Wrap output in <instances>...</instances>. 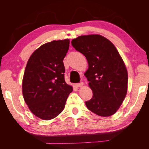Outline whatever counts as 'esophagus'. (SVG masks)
Returning <instances> with one entry per match:
<instances>
[{
  "instance_id": "esophagus-1",
  "label": "esophagus",
  "mask_w": 149,
  "mask_h": 149,
  "mask_svg": "<svg viewBox=\"0 0 149 149\" xmlns=\"http://www.w3.org/2000/svg\"><path fill=\"white\" fill-rule=\"evenodd\" d=\"M83 86V83H77L76 84V86L78 87V88H79V87H81Z\"/></svg>"
}]
</instances>
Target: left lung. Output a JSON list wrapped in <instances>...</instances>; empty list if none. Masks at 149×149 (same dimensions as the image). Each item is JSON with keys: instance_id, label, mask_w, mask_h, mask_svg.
I'll return each instance as SVG.
<instances>
[{"instance_id": "8db88e82", "label": "left lung", "mask_w": 149, "mask_h": 149, "mask_svg": "<svg viewBox=\"0 0 149 149\" xmlns=\"http://www.w3.org/2000/svg\"><path fill=\"white\" fill-rule=\"evenodd\" d=\"M71 45L88 63L84 75L93 94L85 102L88 109L102 117L114 114L124 100L128 83L127 68L118 49L98 34L79 36Z\"/></svg>"}]
</instances>
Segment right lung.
<instances>
[{"label": "right lung", "instance_id": "right-lung-1", "mask_svg": "<svg viewBox=\"0 0 149 149\" xmlns=\"http://www.w3.org/2000/svg\"><path fill=\"white\" fill-rule=\"evenodd\" d=\"M70 39L53 40L31 54L22 80L24 101L32 113L43 120L56 118L63 111L73 87L66 83L63 59Z\"/></svg>", "mask_w": 149, "mask_h": 149}]
</instances>
